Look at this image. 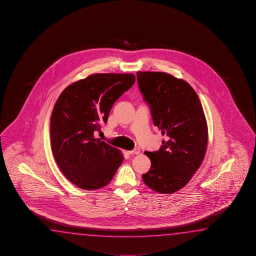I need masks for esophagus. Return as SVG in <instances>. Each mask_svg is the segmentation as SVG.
Segmentation results:
<instances>
[{
	"instance_id": "obj_1",
	"label": "esophagus",
	"mask_w": 256,
	"mask_h": 256,
	"mask_svg": "<svg viewBox=\"0 0 256 256\" xmlns=\"http://www.w3.org/2000/svg\"><path fill=\"white\" fill-rule=\"evenodd\" d=\"M139 148H134V150H132L129 152V154H130V155H137V154H139Z\"/></svg>"
}]
</instances>
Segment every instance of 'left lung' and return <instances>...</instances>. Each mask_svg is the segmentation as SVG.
<instances>
[{"label": "left lung", "mask_w": 256, "mask_h": 256, "mask_svg": "<svg viewBox=\"0 0 256 256\" xmlns=\"http://www.w3.org/2000/svg\"><path fill=\"white\" fill-rule=\"evenodd\" d=\"M136 74L153 124L166 136L158 150L145 152L152 166L143 174V182L160 194L176 192L188 184L204 160L208 143L204 109L186 82L165 72Z\"/></svg>", "instance_id": "8db88e82"}]
</instances>
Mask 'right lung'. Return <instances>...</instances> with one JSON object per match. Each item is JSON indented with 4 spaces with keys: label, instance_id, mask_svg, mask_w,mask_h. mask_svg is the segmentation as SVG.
Masks as SVG:
<instances>
[{
    "label": "right lung",
    "instance_id": "right-lung-1",
    "mask_svg": "<svg viewBox=\"0 0 256 256\" xmlns=\"http://www.w3.org/2000/svg\"><path fill=\"white\" fill-rule=\"evenodd\" d=\"M134 74H93L62 92L50 119L52 152L65 178L85 190L106 186L124 161L121 152L96 139Z\"/></svg>",
    "mask_w": 256,
    "mask_h": 256
}]
</instances>
